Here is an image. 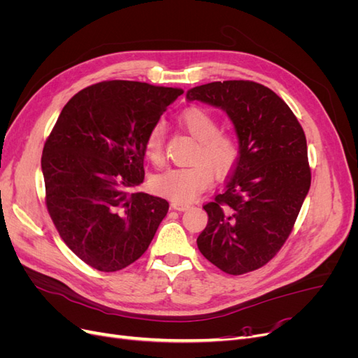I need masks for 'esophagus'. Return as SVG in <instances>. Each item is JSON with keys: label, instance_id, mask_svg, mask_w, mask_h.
Returning a JSON list of instances; mask_svg holds the SVG:
<instances>
[{"label": "esophagus", "instance_id": "obj_1", "mask_svg": "<svg viewBox=\"0 0 358 358\" xmlns=\"http://www.w3.org/2000/svg\"><path fill=\"white\" fill-rule=\"evenodd\" d=\"M189 208H191V204H188V203H179V201H173L171 203V209L179 210V212H183V210H187Z\"/></svg>", "mask_w": 358, "mask_h": 358}]
</instances>
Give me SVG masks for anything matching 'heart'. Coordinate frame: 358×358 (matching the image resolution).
I'll list each match as a JSON object with an SVG mask.
<instances>
[{"mask_svg": "<svg viewBox=\"0 0 358 358\" xmlns=\"http://www.w3.org/2000/svg\"><path fill=\"white\" fill-rule=\"evenodd\" d=\"M182 127L197 138L188 167L171 169L158 175L152 187L159 196L187 203L209 188L213 175L222 178L234 169L239 159V143L233 134L218 129V119L203 107H189L179 116ZM145 155L154 166L164 162V128L155 124L145 138Z\"/></svg>", "mask_w": 358, "mask_h": 358, "instance_id": "1", "label": "heart"}]
</instances>
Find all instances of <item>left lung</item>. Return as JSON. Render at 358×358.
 I'll use <instances>...</instances> for the list:
<instances>
[{"label": "left lung", "instance_id": "left-lung-1", "mask_svg": "<svg viewBox=\"0 0 358 358\" xmlns=\"http://www.w3.org/2000/svg\"><path fill=\"white\" fill-rule=\"evenodd\" d=\"M188 101L220 107L234 124L239 159L222 194L206 203L200 252L222 272L243 275L282 248L310 187L306 136L287 103L267 86L224 80L196 86Z\"/></svg>", "mask_w": 358, "mask_h": 358}]
</instances>
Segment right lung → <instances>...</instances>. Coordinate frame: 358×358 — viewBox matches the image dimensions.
Wrapping results in <instances>:
<instances>
[{"instance_id":"1","label":"right lung","mask_w":358,"mask_h":358,"mask_svg":"<svg viewBox=\"0 0 358 358\" xmlns=\"http://www.w3.org/2000/svg\"><path fill=\"white\" fill-rule=\"evenodd\" d=\"M178 88L106 80L64 106L41 155L46 206L82 262L117 272L142 257L169 203L134 192L145 179V138Z\"/></svg>"}]
</instances>
